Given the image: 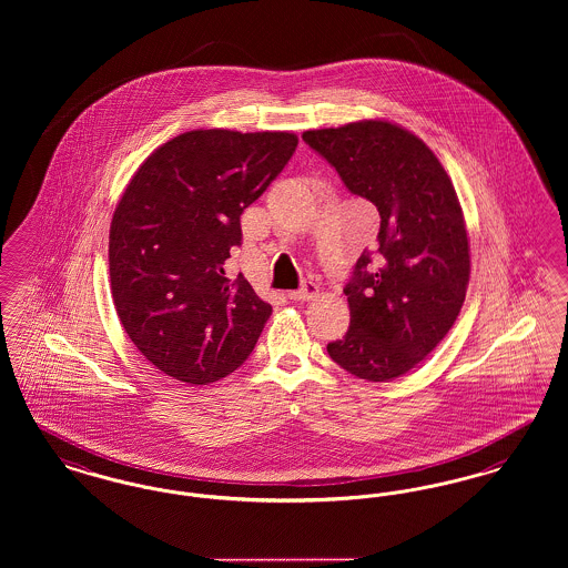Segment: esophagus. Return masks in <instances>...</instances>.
<instances>
[{"mask_svg":"<svg viewBox=\"0 0 568 568\" xmlns=\"http://www.w3.org/2000/svg\"><path fill=\"white\" fill-rule=\"evenodd\" d=\"M316 295H318V284L303 282V286L298 291H293L288 297L295 298V301H312Z\"/></svg>","mask_w":568,"mask_h":568,"instance_id":"1","label":"esophagus"}]
</instances>
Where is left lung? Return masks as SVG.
I'll return each mask as SVG.
<instances>
[{
  "label": "left lung",
  "mask_w": 568,
  "mask_h": 568,
  "mask_svg": "<svg viewBox=\"0 0 568 568\" xmlns=\"http://www.w3.org/2000/svg\"><path fill=\"white\" fill-rule=\"evenodd\" d=\"M303 141L381 213L378 247L358 256L344 288L351 328L327 353L353 376L387 383L445 339L464 305L470 245L459 199L434 151L397 123L353 121Z\"/></svg>",
  "instance_id": "obj_1"
}]
</instances>
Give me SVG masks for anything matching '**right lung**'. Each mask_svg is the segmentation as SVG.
Segmentation results:
<instances>
[{
    "label": "right lung",
    "instance_id": "right-lung-1",
    "mask_svg": "<svg viewBox=\"0 0 568 568\" xmlns=\"http://www.w3.org/2000/svg\"><path fill=\"white\" fill-rule=\"evenodd\" d=\"M297 143L293 132L190 130L128 183L109 235L111 293L128 337L166 376L210 385L254 351L271 305L226 261L241 213Z\"/></svg>",
    "mask_w": 568,
    "mask_h": 568
}]
</instances>
